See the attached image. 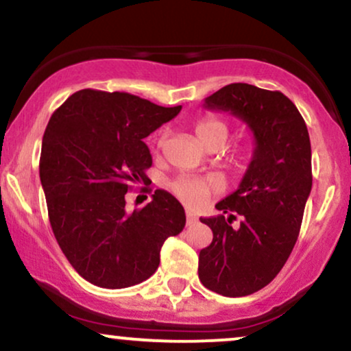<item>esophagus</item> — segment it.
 I'll return each instance as SVG.
<instances>
[{
  "instance_id": "esophagus-1",
  "label": "esophagus",
  "mask_w": 351,
  "mask_h": 351,
  "mask_svg": "<svg viewBox=\"0 0 351 351\" xmlns=\"http://www.w3.org/2000/svg\"><path fill=\"white\" fill-rule=\"evenodd\" d=\"M196 221H198V217H196V215L193 211H186V224L188 226H191V224H195Z\"/></svg>"
}]
</instances>
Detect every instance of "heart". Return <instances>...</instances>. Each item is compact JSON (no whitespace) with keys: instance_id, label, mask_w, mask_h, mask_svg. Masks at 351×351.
Segmentation results:
<instances>
[{"instance_id":"obj_1","label":"heart","mask_w":351,"mask_h":351,"mask_svg":"<svg viewBox=\"0 0 351 351\" xmlns=\"http://www.w3.org/2000/svg\"><path fill=\"white\" fill-rule=\"evenodd\" d=\"M195 134L198 142L209 148H219L221 145H224V142L228 140L229 136V123L226 119L219 115H206L203 119L198 120V123L195 125ZM163 147V138H160L156 142V148ZM252 158V150L249 147L241 148L229 155V165L237 171L244 170L247 167L249 162ZM173 195L176 198H180L184 204L188 206H199L204 199L215 191V184L211 181L206 180H199V178H189V176H183V178L175 180L170 184Z\"/></svg>"}]
</instances>
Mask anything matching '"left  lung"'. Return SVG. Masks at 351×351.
Instances as JSON below:
<instances>
[{
	"label": "left lung",
	"instance_id": "left-lung-1",
	"mask_svg": "<svg viewBox=\"0 0 351 351\" xmlns=\"http://www.w3.org/2000/svg\"><path fill=\"white\" fill-rule=\"evenodd\" d=\"M204 107L243 119L256 150L239 188L216 204L221 215L201 217L213 243L201 249L198 276L224 297L251 295L280 272L299 237L312 189L308 130L291 99L251 84H229L206 97Z\"/></svg>",
	"mask_w": 351,
	"mask_h": 351
}]
</instances>
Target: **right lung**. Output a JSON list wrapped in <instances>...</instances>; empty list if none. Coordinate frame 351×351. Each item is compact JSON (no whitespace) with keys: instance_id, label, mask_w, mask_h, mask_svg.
<instances>
[{"instance_id":"obj_1","label":"right lung","mask_w":351,"mask_h":351,"mask_svg":"<svg viewBox=\"0 0 351 351\" xmlns=\"http://www.w3.org/2000/svg\"><path fill=\"white\" fill-rule=\"evenodd\" d=\"M180 110L127 92L82 88L47 123L39 178L52 232L72 267L97 287L147 280L167 237L183 231L184 209L165 189L147 206L125 209L127 191L145 183L152 167L143 138Z\"/></svg>"}]
</instances>
